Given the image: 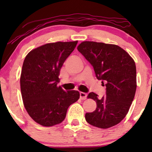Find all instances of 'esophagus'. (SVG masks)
Instances as JSON below:
<instances>
[{
  "label": "esophagus",
  "mask_w": 152,
  "mask_h": 152,
  "mask_svg": "<svg viewBox=\"0 0 152 152\" xmlns=\"http://www.w3.org/2000/svg\"><path fill=\"white\" fill-rule=\"evenodd\" d=\"M80 98L82 99H86L87 97V94L84 92H80Z\"/></svg>",
  "instance_id": "obj_1"
}]
</instances>
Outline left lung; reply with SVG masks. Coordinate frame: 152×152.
<instances>
[{"label": "left lung", "mask_w": 152, "mask_h": 152, "mask_svg": "<svg viewBox=\"0 0 152 152\" xmlns=\"http://www.w3.org/2000/svg\"><path fill=\"white\" fill-rule=\"evenodd\" d=\"M77 50L93 66L97 80L106 86V95L98 98L91 92L96 109L85 115L86 122L101 129L120 123L127 114L136 91V68L134 59L120 46L84 41Z\"/></svg>", "instance_id": "1"}]
</instances>
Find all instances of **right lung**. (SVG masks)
Here are the masks:
<instances>
[{
  "mask_svg": "<svg viewBox=\"0 0 152 152\" xmlns=\"http://www.w3.org/2000/svg\"><path fill=\"white\" fill-rule=\"evenodd\" d=\"M77 44V41L47 43L25 58L20 79L23 101L29 115L41 125L61 123L68 107L80 98L77 91L57 86L60 69Z\"/></svg>",
  "mask_w": 152,
  "mask_h": 152,
  "instance_id": "obj_1",
  "label": "right lung"
}]
</instances>
